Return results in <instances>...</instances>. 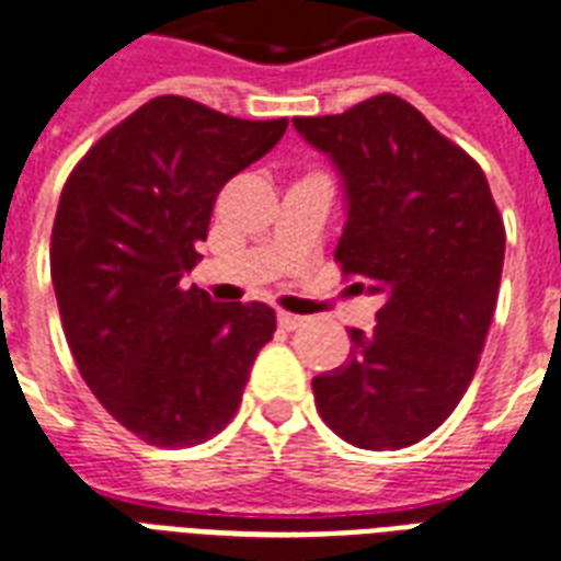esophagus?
<instances>
[{"label":"esophagus","instance_id":"obj_1","mask_svg":"<svg viewBox=\"0 0 561 561\" xmlns=\"http://www.w3.org/2000/svg\"><path fill=\"white\" fill-rule=\"evenodd\" d=\"M276 320H279V327L285 329V332H294V329H299L306 323V318H297V314H288V311H279Z\"/></svg>","mask_w":561,"mask_h":561}]
</instances>
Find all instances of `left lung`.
<instances>
[{
	"label": "left lung",
	"instance_id": "obj_1",
	"mask_svg": "<svg viewBox=\"0 0 561 561\" xmlns=\"http://www.w3.org/2000/svg\"><path fill=\"white\" fill-rule=\"evenodd\" d=\"M344 179L335 262L382 297L374 332L311 379L329 430L362 450L435 433L468 391L497 309L506 229L482 167L394 93L344 114L294 117Z\"/></svg>",
	"mask_w": 561,
	"mask_h": 561
}]
</instances>
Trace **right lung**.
Wrapping results in <instances>:
<instances>
[{
  "instance_id": "obj_1",
  "label": "right lung",
  "mask_w": 561,
  "mask_h": 561,
  "mask_svg": "<svg viewBox=\"0 0 561 561\" xmlns=\"http://www.w3.org/2000/svg\"><path fill=\"white\" fill-rule=\"evenodd\" d=\"M288 119H241L156 96L93 144L61 191L49 267L81 379L117 423L156 447H194L232 421L259 350L264 302L182 288L214 199L267 156Z\"/></svg>"
}]
</instances>
